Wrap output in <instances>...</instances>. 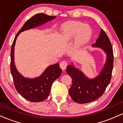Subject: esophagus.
Listing matches in <instances>:
<instances>
[{
  "instance_id": "1",
  "label": "esophagus",
  "mask_w": 123,
  "mask_h": 123,
  "mask_svg": "<svg viewBox=\"0 0 123 123\" xmlns=\"http://www.w3.org/2000/svg\"><path fill=\"white\" fill-rule=\"evenodd\" d=\"M68 66V62L66 61H62L60 63V67L62 70H65Z\"/></svg>"
}]
</instances>
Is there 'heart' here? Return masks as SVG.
I'll list each match as a JSON object with an SVG mask.
<instances>
[{"instance_id": "obj_1", "label": "heart", "mask_w": 123, "mask_h": 123, "mask_svg": "<svg viewBox=\"0 0 123 123\" xmlns=\"http://www.w3.org/2000/svg\"><path fill=\"white\" fill-rule=\"evenodd\" d=\"M62 35L66 40L76 37V45L82 47L91 40L92 35V28L89 25L78 21H70L63 24L61 28Z\"/></svg>"}]
</instances>
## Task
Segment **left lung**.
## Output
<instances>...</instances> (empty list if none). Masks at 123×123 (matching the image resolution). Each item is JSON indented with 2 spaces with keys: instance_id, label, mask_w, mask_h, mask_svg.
Listing matches in <instances>:
<instances>
[{
  "instance_id": "8db88e82",
  "label": "left lung",
  "mask_w": 123,
  "mask_h": 123,
  "mask_svg": "<svg viewBox=\"0 0 123 123\" xmlns=\"http://www.w3.org/2000/svg\"><path fill=\"white\" fill-rule=\"evenodd\" d=\"M95 48L102 49L107 54L106 62L99 74L93 79H89L73 66L68 65L66 72L72 79V85L69 90L72 99L79 104L92 102L102 96L111 79L113 69V50L110 39L102 29L95 44Z\"/></svg>"
}]
</instances>
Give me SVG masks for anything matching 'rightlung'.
Masks as SVG:
<instances>
[{"label": "right lung", "mask_w": 123, "mask_h": 123, "mask_svg": "<svg viewBox=\"0 0 123 123\" xmlns=\"http://www.w3.org/2000/svg\"><path fill=\"white\" fill-rule=\"evenodd\" d=\"M56 16L38 13L28 20L15 37L11 51V72L16 91L25 99L31 102H41L49 97L53 82L60 77L62 70L59 63L50 65L41 76L31 79L23 76L16 69L14 62V47L21 32L34 28L54 19Z\"/></svg>", "instance_id": "obj_1"}]
</instances>
